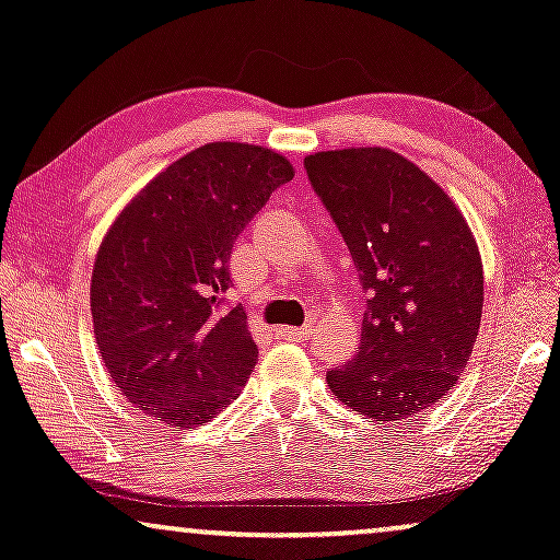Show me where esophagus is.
<instances>
[{
	"mask_svg": "<svg viewBox=\"0 0 560 560\" xmlns=\"http://www.w3.org/2000/svg\"><path fill=\"white\" fill-rule=\"evenodd\" d=\"M310 332V327H279V335L287 340H307Z\"/></svg>",
	"mask_w": 560,
	"mask_h": 560,
	"instance_id": "34e87169",
	"label": "esophagus"
}]
</instances>
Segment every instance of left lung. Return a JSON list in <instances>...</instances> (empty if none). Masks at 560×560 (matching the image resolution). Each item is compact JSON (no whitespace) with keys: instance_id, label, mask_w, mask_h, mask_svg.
<instances>
[{"instance_id":"1","label":"left lung","mask_w":560,"mask_h":560,"mask_svg":"<svg viewBox=\"0 0 560 560\" xmlns=\"http://www.w3.org/2000/svg\"><path fill=\"white\" fill-rule=\"evenodd\" d=\"M304 171L369 294L358 353L327 384L378 424L415 417L456 386L479 335L471 230L441 186L386 148L315 153Z\"/></svg>"}]
</instances>
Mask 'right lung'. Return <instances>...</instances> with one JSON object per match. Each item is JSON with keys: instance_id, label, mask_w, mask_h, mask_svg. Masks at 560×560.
Instances as JSON below:
<instances>
[{"instance_id": "add662e5", "label": "right lung", "mask_w": 560, "mask_h": 560, "mask_svg": "<svg viewBox=\"0 0 560 560\" xmlns=\"http://www.w3.org/2000/svg\"><path fill=\"white\" fill-rule=\"evenodd\" d=\"M294 171L284 155L210 143L161 171L104 237L92 273L102 361L119 392L174 428L212 420L248 382L258 348L228 304L230 253Z\"/></svg>"}]
</instances>
